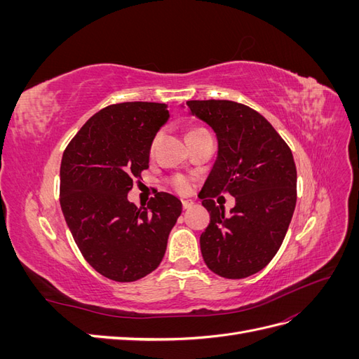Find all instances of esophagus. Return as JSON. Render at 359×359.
<instances>
[{
	"mask_svg": "<svg viewBox=\"0 0 359 359\" xmlns=\"http://www.w3.org/2000/svg\"><path fill=\"white\" fill-rule=\"evenodd\" d=\"M181 203H182V208L184 210H189V208H191V206H193V201H189V199H184Z\"/></svg>",
	"mask_w": 359,
	"mask_h": 359,
	"instance_id": "34e87169",
	"label": "esophagus"
}]
</instances>
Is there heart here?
Here are the masks:
<instances>
[{"label":"heart","mask_w":359,"mask_h":359,"mask_svg":"<svg viewBox=\"0 0 359 359\" xmlns=\"http://www.w3.org/2000/svg\"><path fill=\"white\" fill-rule=\"evenodd\" d=\"M203 132H208V130L203 128V127H193V128L189 130L187 137L194 136V135H199V133H203ZM158 140H160V133H157L154 136L153 142H151V145H149L151 153H153V151H154L156 145L158 144ZM170 186L173 187V190H175L180 194H189L193 190V178L187 177V175H175V177L170 180Z\"/></svg>","instance_id":"heart-1"}]
</instances>
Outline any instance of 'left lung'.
I'll list each match as a JSON object with an SVG mask.
<instances>
[{
  "label": "left lung",
  "mask_w": 359,
  "mask_h": 359,
  "mask_svg": "<svg viewBox=\"0 0 359 359\" xmlns=\"http://www.w3.org/2000/svg\"><path fill=\"white\" fill-rule=\"evenodd\" d=\"M193 115L217 135L219 157L199 194L210 212L201 252L212 273L245 278L259 273L283 243L297 205V166L292 151L266 119L231 100H190ZM236 198L231 216L213 199Z\"/></svg>",
  "instance_id": "left-lung-1"
}]
</instances>
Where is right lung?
I'll return each instance as SVG.
<instances>
[{"mask_svg":"<svg viewBox=\"0 0 359 359\" xmlns=\"http://www.w3.org/2000/svg\"><path fill=\"white\" fill-rule=\"evenodd\" d=\"M165 103L106 106L64 149L60 203L73 240L97 273L128 283L160 265L181 201L157 193L147 206L128 202L133 181L148 169L149 145L168 121Z\"/></svg>","mask_w":359,"mask_h":359,"instance_id":"add662e5","label":"right lung"}]
</instances>
